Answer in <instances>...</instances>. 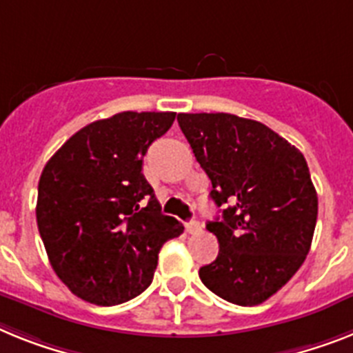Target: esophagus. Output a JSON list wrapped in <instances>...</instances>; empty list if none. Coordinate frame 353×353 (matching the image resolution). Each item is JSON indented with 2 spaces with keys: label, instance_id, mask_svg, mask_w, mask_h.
Wrapping results in <instances>:
<instances>
[{
  "label": "esophagus",
  "instance_id": "esophagus-1",
  "mask_svg": "<svg viewBox=\"0 0 353 353\" xmlns=\"http://www.w3.org/2000/svg\"><path fill=\"white\" fill-rule=\"evenodd\" d=\"M185 228H186V232L190 233V235H197V233H201V230H203V226H201V222H197V221L186 222Z\"/></svg>",
  "mask_w": 353,
  "mask_h": 353
}]
</instances>
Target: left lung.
Wrapping results in <instances>:
<instances>
[{
    "mask_svg": "<svg viewBox=\"0 0 353 353\" xmlns=\"http://www.w3.org/2000/svg\"><path fill=\"white\" fill-rule=\"evenodd\" d=\"M177 121L222 208L206 224L219 254L199 269L201 282L230 303H262L312 244L318 194L303 154L268 125L228 112H181Z\"/></svg>",
    "mask_w": 353,
    "mask_h": 353,
    "instance_id": "8db88e82",
    "label": "left lung"
}]
</instances>
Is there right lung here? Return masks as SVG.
Listing matches in <instances>:
<instances>
[{
  "label": "right lung",
  "mask_w": 353,
  "mask_h": 353,
  "mask_svg": "<svg viewBox=\"0 0 353 353\" xmlns=\"http://www.w3.org/2000/svg\"><path fill=\"white\" fill-rule=\"evenodd\" d=\"M176 112L123 111L71 136L43 168L37 228L53 271L84 301L111 307L147 289L183 224L163 215L141 174Z\"/></svg>",
  "instance_id": "add662e5"
}]
</instances>
